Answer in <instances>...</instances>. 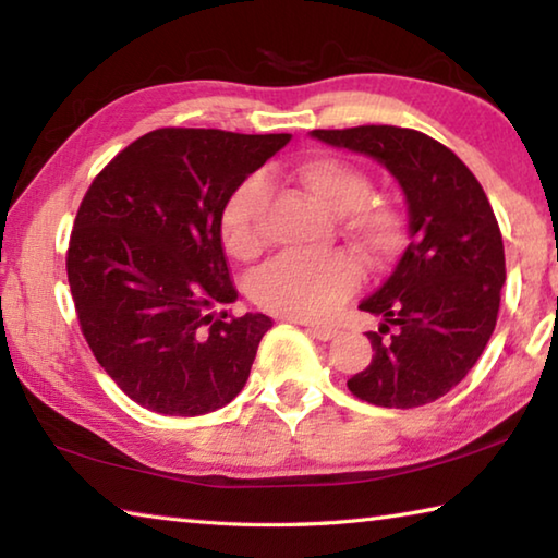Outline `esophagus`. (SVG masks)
I'll list each match as a JSON object with an SVG mask.
<instances>
[{"label": "esophagus", "mask_w": 558, "mask_h": 558, "mask_svg": "<svg viewBox=\"0 0 558 558\" xmlns=\"http://www.w3.org/2000/svg\"><path fill=\"white\" fill-rule=\"evenodd\" d=\"M305 325V329L313 337L323 339V342H327V339H332L337 335V327L335 325H319V323H302Z\"/></svg>", "instance_id": "1"}]
</instances>
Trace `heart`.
<instances>
[{"mask_svg": "<svg viewBox=\"0 0 558 558\" xmlns=\"http://www.w3.org/2000/svg\"><path fill=\"white\" fill-rule=\"evenodd\" d=\"M292 179L323 204L339 214V233L372 268H384L401 251L405 216L391 199L374 196L372 177L362 167L335 155L310 157L292 169ZM266 186L248 179L226 199L219 216V235L229 256L256 260L263 253L260 209ZM362 280V266L344 251L319 258L280 256L260 268L251 280V298L272 315L302 319H325L347 302Z\"/></svg>", "mask_w": 558, "mask_h": 558, "instance_id": "1", "label": "heart"}]
</instances>
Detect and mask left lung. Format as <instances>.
<instances>
[{"mask_svg":"<svg viewBox=\"0 0 558 558\" xmlns=\"http://www.w3.org/2000/svg\"><path fill=\"white\" fill-rule=\"evenodd\" d=\"M313 137L374 157L409 204V248L359 305L384 325L366 332L372 362L347 381L349 391L384 409L436 401L465 379L497 325L505 245L485 189L452 149L418 130L359 125Z\"/></svg>","mask_w":558,"mask_h":558,"instance_id":"left-lung-1","label":"left lung"}]
</instances>
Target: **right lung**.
<instances>
[{"label":"right lung","instance_id":"1","mask_svg":"<svg viewBox=\"0 0 558 558\" xmlns=\"http://www.w3.org/2000/svg\"><path fill=\"white\" fill-rule=\"evenodd\" d=\"M290 135L159 128L118 153L75 214L65 272L93 356L132 401L202 415L245 386L260 313H214L233 288L219 235L229 196Z\"/></svg>","mask_w":558,"mask_h":558}]
</instances>
